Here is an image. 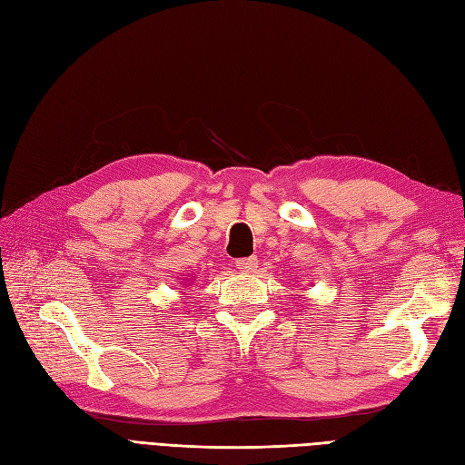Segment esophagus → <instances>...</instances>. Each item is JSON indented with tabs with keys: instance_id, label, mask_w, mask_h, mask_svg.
Masks as SVG:
<instances>
[{
	"instance_id": "esophagus-1",
	"label": "esophagus",
	"mask_w": 465,
	"mask_h": 465,
	"mask_svg": "<svg viewBox=\"0 0 465 465\" xmlns=\"http://www.w3.org/2000/svg\"><path fill=\"white\" fill-rule=\"evenodd\" d=\"M235 267L243 272H252L257 267V257H240L235 259Z\"/></svg>"
}]
</instances>
